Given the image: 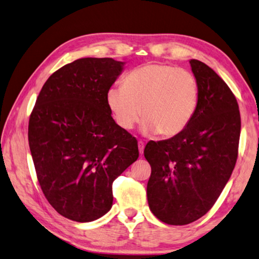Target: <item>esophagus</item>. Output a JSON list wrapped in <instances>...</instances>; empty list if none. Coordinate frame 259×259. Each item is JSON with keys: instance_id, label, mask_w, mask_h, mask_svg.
I'll return each mask as SVG.
<instances>
[{"instance_id": "esophagus-1", "label": "esophagus", "mask_w": 259, "mask_h": 259, "mask_svg": "<svg viewBox=\"0 0 259 259\" xmlns=\"http://www.w3.org/2000/svg\"><path fill=\"white\" fill-rule=\"evenodd\" d=\"M144 148H145V143L142 142V140H139V142H138V149H139L140 154L144 153Z\"/></svg>"}]
</instances>
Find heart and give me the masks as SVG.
Returning <instances> with one entry per match:
<instances>
[{"label": "heart", "mask_w": 259, "mask_h": 259, "mask_svg": "<svg viewBox=\"0 0 259 259\" xmlns=\"http://www.w3.org/2000/svg\"><path fill=\"white\" fill-rule=\"evenodd\" d=\"M199 83L186 69L149 63L134 70L123 87L107 92V104L117 125L131 130L140 117L145 134L173 137L189 124L199 103Z\"/></svg>", "instance_id": "b5f03b06"}]
</instances>
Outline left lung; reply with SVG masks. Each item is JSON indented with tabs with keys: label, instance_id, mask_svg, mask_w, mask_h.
I'll return each instance as SVG.
<instances>
[{
	"label": "left lung",
	"instance_id": "left-lung-1",
	"mask_svg": "<svg viewBox=\"0 0 259 259\" xmlns=\"http://www.w3.org/2000/svg\"><path fill=\"white\" fill-rule=\"evenodd\" d=\"M199 103L187 128L170 139L149 142L152 167L147 199L152 213L170 225H185L213 207L236 165L241 119L237 98L208 65L190 60Z\"/></svg>",
	"mask_w": 259,
	"mask_h": 259
}]
</instances>
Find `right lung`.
I'll list each match as a JSON object with an SVG mask.
<instances>
[{
	"instance_id": "obj_1",
	"label": "right lung",
	"mask_w": 259,
	"mask_h": 259,
	"mask_svg": "<svg viewBox=\"0 0 259 259\" xmlns=\"http://www.w3.org/2000/svg\"><path fill=\"white\" fill-rule=\"evenodd\" d=\"M123 62L84 58L46 80L31 111L28 142L45 198L59 214L91 222L113 203V181L139 156L137 139L111 115L107 92Z\"/></svg>"
}]
</instances>
